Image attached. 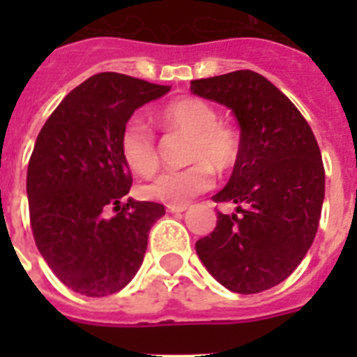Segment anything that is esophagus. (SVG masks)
<instances>
[{
	"label": "esophagus",
	"mask_w": 357,
	"mask_h": 357,
	"mask_svg": "<svg viewBox=\"0 0 357 357\" xmlns=\"http://www.w3.org/2000/svg\"><path fill=\"white\" fill-rule=\"evenodd\" d=\"M185 209H188V206H168V213H173V214L184 213Z\"/></svg>",
	"instance_id": "obj_1"
}]
</instances>
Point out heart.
Returning a JSON list of instances; mask_svg holds the SVG:
<instances>
[{
    "label": "heart",
    "mask_w": 357,
    "mask_h": 357,
    "mask_svg": "<svg viewBox=\"0 0 357 357\" xmlns=\"http://www.w3.org/2000/svg\"><path fill=\"white\" fill-rule=\"evenodd\" d=\"M157 119L164 130L188 135L184 159L193 164L160 173L146 188L148 197L168 206H185L191 198L213 188V169L225 173L238 162L239 135L234 128L218 123V112L204 100L181 98L164 107ZM119 144L123 160L137 175H151L159 168L155 135L139 119L127 123Z\"/></svg>",
    "instance_id": "obj_1"
}]
</instances>
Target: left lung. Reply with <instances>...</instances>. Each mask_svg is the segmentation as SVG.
Wrapping results in <instances>:
<instances>
[{
	"label": "left lung",
	"mask_w": 357,
	"mask_h": 357,
	"mask_svg": "<svg viewBox=\"0 0 357 357\" xmlns=\"http://www.w3.org/2000/svg\"><path fill=\"white\" fill-rule=\"evenodd\" d=\"M197 96L225 105L239 125L241 153L214 202L216 229L195 248L207 272L234 293L252 295L288 279L307 254L326 195V172L304 116L270 80L232 71L191 82Z\"/></svg>",
	"instance_id": "left-lung-1"
}]
</instances>
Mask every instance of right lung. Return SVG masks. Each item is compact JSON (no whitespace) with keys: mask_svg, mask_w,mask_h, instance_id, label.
<instances>
[{"mask_svg":"<svg viewBox=\"0 0 357 357\" xmlns=\"http://www.w3.org/2000/svg\"><path fill=\"white\" fill-rule=\"evenodd\" d=\"M169 89L98 73L62 100L37 135L26 175L31 230L44 261L73 291L112 295L143 264L148 232L166 211L155 202H123L132 175L119 143L135 110Z\"/></svg>","mask_w":357,"mask_h":357,"instance_id":"1","label":"right lung"}]
</instances>
